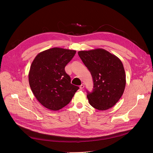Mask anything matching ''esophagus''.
Here are the masks:
<instances>
[{
	"label": "esophagus",
	"mask_w": 153,
	"mask_h": 153,
	"mask_svg": "<svg viewBox=\"0 0 153 153\" xmlns=\"http://www.w3.org/2000/svg\"><path fill=\"white\" fill-rule=\"evenodd\" d=\"M84 86H85V85H84V83H82L80 86V89H83V88H84Z\"/></svg>",
	"instance_id": "obj_1"
}]
</instances>
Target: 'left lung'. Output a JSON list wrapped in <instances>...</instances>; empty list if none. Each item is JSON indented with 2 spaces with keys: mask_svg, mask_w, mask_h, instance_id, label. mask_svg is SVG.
<instances>
[{
  "mask_svg": "<svg viewBox=\"0 0 153 153\" xmlns=\"http://www.w3.org/2000/svg\"><path fill=\"white\" fill-rule=\"evenodd\" d=\"M78 54L93 77L94 89L88 92L90 104L98 110L112 108L122 97L126 75L119 57L102 48L79 51Z\"/></svg>",
  "mask_w": 153,
  "mask_h": 153,
  "instance_id": "left-lung-1",
  "label": "left lung"
}]
</instances>
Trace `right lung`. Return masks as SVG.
<instances>
[{"label": "right lung", "mask_w": 153, "mask_h": 153, "mask_svg": "<svg viewBox=\"0 0 153 153\" xmlns=\"http://www.w3.org/2000/svg\"><path fill=\"white\" fill-rule=\"evenodd\" d=\"M76 53L75 50L55 47L39 53L33 60L28 80L39 103L51 111L67 105L79 87L71 83L65 67Z\"/></svg>", "instance_id": "add662e5"}]
</instances>
